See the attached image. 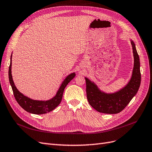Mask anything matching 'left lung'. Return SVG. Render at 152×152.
<instances>
[{
  "label": "left lung",
  "instance_id": "8db88e82",
  "mask_svg": "<svg viewBox=\"0 0 152 152\" xmlns=\"http://www.w3.org/2000/svg\"><path fill=\"white\" fill-rule=\"evenodd\" d=\"M134 56L133 74L128 84L114 94H105L101 91L96 85L85 77L86 96L90 105L101 113L114 114L119 113L135 96L141 83L140 58L135 44L131 40Z\"/></svg>",
  "mask_w": 152,
  "mask_h": 152
}]
</instances>
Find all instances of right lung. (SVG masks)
Segmentation results:
<instances>
[{
	"instance_id": "right-lung-1",
	"label": "right lung",
	"mask_w": 152,
	"mask_h": 152,
	"mask_svg": "<svg viewBox=\"0 0 152 152\" xmlns=\"http://www.w3.org/2000/svg\"><path fill=\"white\" fill-rule=\"evenodd\" d=\"M12 55L11 56V62L10 66L9 67V79L10 82L11 86L12 87L13 94L15 99L22 108L30 113L34 114H46L47 112H49L53 109H55L56 107L60 104V103L62 99V95L64 90L67 85L69 83L73 78L75 76V73H71V75L67 76L66 79L62 83L59 89L57 92L56 95L52 98V99L47 101H38L34 100L29 99L27 96L23 95L21 93L19 92L16 87L14 85V81L12 80V77L11 75V61Z\"/></svg>"
}]
</instances>
